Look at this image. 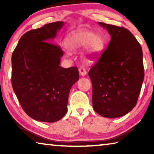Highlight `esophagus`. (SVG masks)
I'll list each match as a JSON object with an SVG mask.
<instances>
[{"instance_id": "34e87169", "label": "esophagus", "mask_w": 154, "mask_h": 154, "mask_svg": "<svg viewBox=\"0 0 154 154\" xmlns=\"http://www.w3.org/2000/svg\"><path fill=\"white\" fill-rule=\"evenodd\" d=\"M79 74L81 76H85V75L87 73L86 70H85L84 68H80V69H79Z\"/></svg>"}]
</instances>
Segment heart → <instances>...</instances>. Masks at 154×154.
<instances>
[{
    "mask_svg": "<svg viewBox=\"0 0 154 154\" xmlns=\"http://www.w3.org/2000/svg\"><path fill=\"white\" fill-rule=\"evenodd\" d=\"M65 44L71 51H78L84 48L82 60L85 64H90L101 56L105 48V40L103 36L93 31L79 30L68 36Z\"/></svg>",
    "mask_w": 154,
    "mask_h": 154,
    "instance_id": "1",
    "label": "heart"
}]
</instances>
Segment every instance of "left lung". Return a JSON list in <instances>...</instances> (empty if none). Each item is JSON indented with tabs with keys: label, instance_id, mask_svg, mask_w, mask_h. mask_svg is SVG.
Returning <instances> with one entry per match:
<instances>
[{
	"label": "left lung",
	"instance_id": "left-lung-1",
	"mask_svg": "<svg viewBox=\"0 0 154 154\" xmlns=\"http://www.w3.org/2000/svg\"><path fill=\"white\" fill-rule=\"evenodd\" d=\"M111 35L109 45L88 72L93 109L107 118L124 116L137 105L144 79L141 46L123 27L98 22Z\"/></svg>",
	"mask_w": 154,
	"mask_h": 154
}]
</instances>
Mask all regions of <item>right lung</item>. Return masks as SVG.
Wrapping results in <instances>:
<instances>
[{"label": "right lung", "instance_id": "obj_1", "mask_svg": "<svg viewBox=\"0 0 154 154\" xmlns=\"http://www.w3.org/2000/svg\"><path fill=\"white\" fill-rule=\"evenodd\" d=\"M64 24L28 31L13 52V89L25 113L35 120L51 123L63 118L70 90L79 79L77 67L60 66L63 51L51 43Z\"/></svg>", "mask_w": 154, "mask_h": 154}]
</instances>
